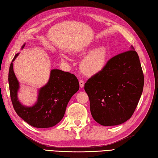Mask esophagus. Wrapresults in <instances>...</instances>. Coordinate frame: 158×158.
Instances as JSON below:
<instances>
[{
	"instance_id": "1",
	"label": "esophagus",
	"mask_w": 158,
	"mask_h": 158,
	"mask_svg": "<svg viewBox=\"0 0 158 158\" xmlns=\"http://www.w3.org/2000/svg\"><path fill=\"white\" fill-rule=\"evenodd\" d=\"M79 86L81 88H83L84 87V85H85V83L83 80H79Z\"/></svg>"
}]
</instances>
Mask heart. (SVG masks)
<instances>
[{"label":"heart","mask_w":158,"mask_h":158,"mask_svg":"<svg viewBox=\"0 0 158 158\" xmlns=\"http://www.w3.org/2000/svg\"><path fill=\"white\" fill-rule=\"evenodd\" d=\"M108 52L104 46L93 50L85 57L81 63V69L87 75L99 73L106 67L107 61Z\"/></svg>","instance_id":"b5f03b06"}]
</instances>
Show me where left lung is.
<instances>
[{
	"label": "left lung",
	"instance_id": "left-lung-1",
	"mask_svg": "<svg viewBox=\"0 0 158 158\" xmlns=\"http://www.w3.org/2000/svg\"><path fill=\"white\" fill-rule=\"evenodd\" d=\"M131 50L114 56L85 83L91 115L98 123H123L134 113L143 91L144 77L139 56Z\"/></svg>",
	"mask_w": 158,
	"mask_h": 158
}]
</instances>
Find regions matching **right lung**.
<instances>
[{"label": "right lung", "instance_id": "right-lung-1", "mask_svg": "<svg viewBox=\"0 0 158 158\" xmlns=\"http://www.w3.org/2000/svg\"><path fill=\"white\" fill-rule=\"evenodd\" d=\"M25 46L24 44L22 48ZM19 54L14 56L9 72L10 95L15 110L31 126L37 128L54 126L63 119L70 99L78 91V79L69 72L52 69L48 83L39 91L37 103L32 107L24 106L18 99L19 83L13 71V62Z\"/></svg>", "mask_w": 158, "mask_h": 158}]
</instances>
